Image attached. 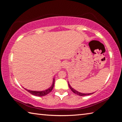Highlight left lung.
<instances>
[{"label": "left lung", "instance_id": "left-lung-1", "mask_svg": "<svg viewBox=\"0 0 122 122\" xmlns=\"http://www.w3.org/2000/svg\"><path fill=\"white\" fill-rule=\"evenodd\" d=\"M68 83H69V82H68ZM68 85H69V88H70V89L71 90V91H72L73 92H74L75 94H78V95L80 96H88V95H90V94H92V93H88V94H86V93H80V92H78V91H75V90H74V89H73L72 87H71L70 86V85H69V84H68Z\"/></svg>", "mask_w": 122, "mask_h": 122}]
</instances>
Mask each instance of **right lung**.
Wrapping results in <instances>:
<instances>
[{"label":"right lung","mask_w":122,"mask_h":122,"mask_svg":"<svg viewBox=\"0 0 122 122\" xmlns=\"http://www.w3.org/2000/svg\"><path fill=\"white\" fill-rule=\"evenodd\" d=\"M54 82H55V80L54 79L52 86L49 88H48V89H47V90H46L45 91H30V90H26V89H25V90H26L27 91L29 92L30 93H31V94H32V95L38 96V97L44 96L47 95V94H48L49 93L51 92L52 91V90H53V88L54 87Z\"/></svg>","instance_id":"add662e5"}]
</instances>
